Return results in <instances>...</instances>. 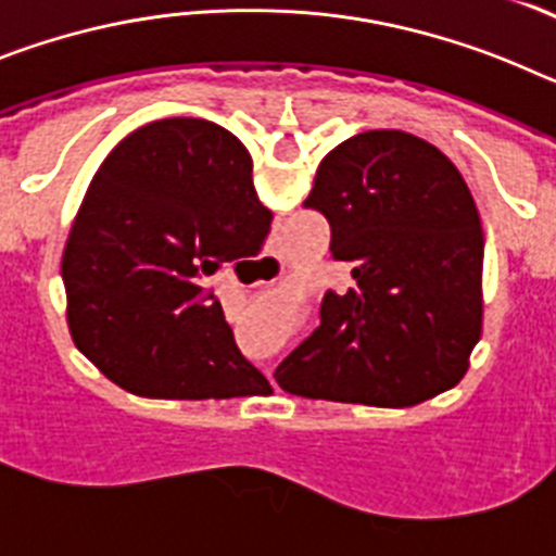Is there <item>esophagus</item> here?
Returning <instances> with one entry per match:
<instances>
[{"label": "esophagus", "mask_w": 556, "mask_h": 556, "mask_svg": "<svg viewBox=\"0 0 556 556\" xmlns=\"http://www.w3.org/2000/svg\"><path fill=\"white\" fill-rule=\"evenodd\" d=\"M267 262H275V258H267Z\"/></svg>", "instance_id": "1"}]
</instances>
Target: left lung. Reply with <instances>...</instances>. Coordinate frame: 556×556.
<instances>
[{"label":"left lung","instance_id":"left-lung-1","mask_svg":"<svg viewBox=\"0 0 556 556\" xmlns=\"http://www.w3.org/2000/svg\"><path fill=\"white\" fill-rule=\"evenodd\" d=\"M306 208L331 225L353 287L283 358L292 395L415 406L459 384L481 337L484 233L470 189L429 141L367 130L323 159Z\"/></svg>","mask_w":556,"mask_h":556}]
</instances>
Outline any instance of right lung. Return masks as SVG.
<instances>
[{
	"label": "right lung",
	"instance_id": "obj_1",
	"mask_svg": "<svg viewBox=\"0 0 556 556\" xmlns=\"http://www.w3.org/2000/svg\"><path fill=\"white\" fill-rule=\"evenodd\" d=\"M269 223L233 132L184 116L132 130L97 169L63 250L77 351L132 395H267L203 281L258 253Z\"/></svg>",
	"mask_w": 556,
	"mask_h": 556
}]
</instances>
